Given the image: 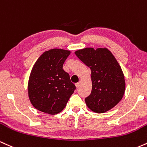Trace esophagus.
<instances>
[{
	"label": "esophagus",
	"mask_w": 147,
	"mask_h": 147,
	"mask_svg": "<svg viewBox=\"0 0 147 147\" xmlns=\"http://www.w3.org/2000/svg\"><path fill=\"white\" fill-rule=\"evenodd\" d=\"M80 82H77V83H76V87H80Z\"/></svg>",
	"instance_id": "1"
}]
</instances>
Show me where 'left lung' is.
Returning <instances> with one entry per match:
<instances>
[{
    "mask_svg": "<svg viewBox=\"0 0 147 147\" xmlns=\"http://www.w3.org/2000/svg\"><path fill=\"white\" fill-rule=\"evenodd\" d=\"M75 54L91 69L92 89L85 103L90 110L103 113L114 108L125 92L124 76L115 56L106 48H85Z\"/></svg>",
    "mask_w": 147,
    "mask_h": 147,
    "instance_id": "1",
    "label": "left lung"
}]
</instances>
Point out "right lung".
<instances>
[{
	"mask_svg": "<svg viewBox=\"0 0 147 147\" xmlns=\"http://www.w3.org/2000/svg\"><path fill=\"white\" fill-rule=\"evenodd\" d=\"M70 51L53 49L45 51L36 61L28 81V96L36 109L56 115L65 108L76 86L62 69Z\"/></svg>",
	"mask_w": 147,
	"mask_h": 147,
	"instance_id": "1",
	"label": "right lung"
}]
</instances>
